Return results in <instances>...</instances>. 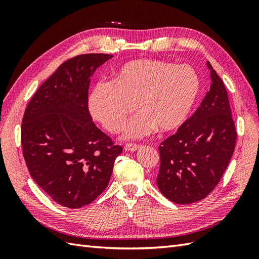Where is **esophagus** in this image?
Returning <instances> with one entry per match:
<instances>
[{
  "instance_id": "esophagus-1",
  "label": "esophagus",
  "mask_w": 259,
  "mask_h": 259,
  "mask_svg": "<svg viewBox=\"0 0 259 259\" xmlns=\"http://www.w3.org/2000/svg\"><path fill=\"white\" fill-rule=\"evenodd\" d=\"M140 148V146L139 145H136V144H125V146H124V149L126 151H136V150H138V149Z\"/></svg>"
}]
</instances>
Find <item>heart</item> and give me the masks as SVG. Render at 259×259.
Listing matches in <instances>:
<instances>
[{
    "mask_svg": "<svg viewBox=\"0 0 259 259\" xmlns=\"http://www.w3.org/2000/svg\"><path fill=\"white\" fill-rule=\"evenodd\" d=\"M200 79L188 65L138 59L121 66L110 83L95 86L88 100L91 115L107 132H120L135 105L137 114L124 128V138L148 136L156 128L175 131L187 120L198 97Z\"/></svg>",
    "mask_w": 259,
    "mask_h": 259,
    "instance_id": "heart-1",
    "label": "heart"
}]
</instances>
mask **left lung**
I'll return each instance as SVG.
<instances>
[{
  "instance_id": "8db88e82",
  "label": "left lung",
  "mask_w": 259,
  "mask_h": 259,
  "mask_svg": "<svg viewBox=\"0 0 259 259\" xmlns=\"http://www.w3.org/2000/svg\"><path fill=\"white\" fill-rule=\"evenodd\" d=\"M211 84L197 111L159 146L156 184L177 204L201 201L213 191L228 166L237 142L228 94L213 67Z\"/></svg>"
}]
</instances>
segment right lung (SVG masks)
Segmentation results:
<instances>
[{"label":"right lung","instance_id":"obj_1","mask_svg":"<svg viewBox=\"0 0 259 259\" xmlns=\"http://www.w3.org/2000/svg\"><path fill=\"white\" fill-rule=\"evenodd\" d=\"M109 54H82L62 62L25 110L21 146L30 175L58 204L80 208L110 180L122 147L101 132L89 111V89Z\"/></svg>","mask_w":259,"mask_h":259}]
</instances>
